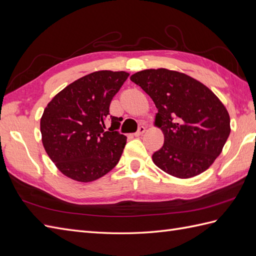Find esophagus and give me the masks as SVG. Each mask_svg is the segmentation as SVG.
Returning a JSON list of instances; mask_svg holds the SVG:
<instances>
[{"mask_svg":"<svg viewBox=\"0 0 256 256\" xmlns=\"http://www.w3.org/2000/svg\"><path fill=\"white\" fill-rule=\"evenodd\" d=\"M145 130H146V128H144V126H140V128H138V130H137V132L134 134V136L138 137V136H140V135H142L144 133H145Z\"/></svg>","mask_w":256,"mask_h":256,"instance_id":"34e87169","label":"esophagus"}]
</instances>
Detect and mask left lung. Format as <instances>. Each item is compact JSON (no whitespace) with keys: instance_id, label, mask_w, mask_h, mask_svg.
Wrapping results in <instances>:
<instances>
[{"instance_id":"8db88e82","label":"left lung","mask_w":256,"mask_h":256,"mask_svg":"<svg viewBox=\"0 0 256 256\" xmlns=\"http://www.w3.org/2000/svg\"><path fill=\"white\" fill-rule=\"evenodd\" d=\"M130 81L152 97L154 126L164 135L152 154L154 164L178 178H190L213 164L230 133L226 107L204 84L182 72L146 69Z\"/></svg>"}]
</instances>
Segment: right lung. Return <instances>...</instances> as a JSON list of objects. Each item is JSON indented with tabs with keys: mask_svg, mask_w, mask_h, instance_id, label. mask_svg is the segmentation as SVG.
<instances>
[{
	"mask_svg": "<svg viewBox=\"0 0 256 256\" xmlns=\"http://www.w3.org/2000/svg\"><path fill=\"white\" fill-rule=\"evenodd\" d=\"M130 74L100 70L78 78L45 107L40 128L45 152L67 178L93 182L119 162L126 136L119 134L121 118L110 116L111 100Z\"/></svg>",
	"mask_w": 256,
	"mask_h": 256,
	"instance_id": "1",
	"label": "right lung"
}]
</instances>
